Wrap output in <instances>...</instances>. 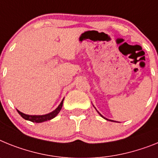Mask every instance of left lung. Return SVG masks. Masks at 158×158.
Listing matches in <instances>:
<instances>
[{"instance_id":"8db88e82","label":"left lung","mask_w":158,"mask_h":158,"mask_svg":"<svg viewBox=\"0 0 158 158\" xmlns=\"http://www.w3.org/2000/svg\"><path fill=\"white\" fill-rule=\"evenodd\" d=\"M93 106H94V105H93ZM94 108H95V107H94ZM95 109H96V108H95ZM97 111H98V110H97ZM98 114H99V115H100V116H101V117H102V118H104V119H106V120H107V121H111V122H115V121H113V120H110V119H108V118H106L103 117V116H102V114H100V113H99V112H98Z\"/></svg>"}]
</instances>
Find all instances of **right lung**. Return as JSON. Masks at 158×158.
Segmentation results:
<instances>
[{
	"instance_id": "obj_1",
	"label": "right lung",
	"mask_w": 158,
	"mask_h": 158,
	"mask_svg": "<svg viewBox=\"0 0 158 158\" xmlns=\"http://www.w3.org/2000/svg\"><path fill=\"white\" fill-rule=\"evenodd\" d=\"M64 99L61 101L60 105L58 106V107L56 108V110H54L53 111L50 112L48 114H43V115H30V114H26L22 113L20 112V110H16L17 112L19 113V114L23 118H24L25 120L30 121V122H32V123H44V122H46V121L51 120V119L54 118L56 117V115L60 113V110L62 108L63 106V103H64Z\"/></svg>"
}]
</instances>
